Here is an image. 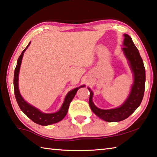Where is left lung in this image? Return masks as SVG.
<instances>
[{"instance_id": "8db88e82", "label": "left lung", "mask_w": 157, "mask_h": 157, "mask_svg": "<svg viewBox=\"0 0 157 157\" xmlns=\"http://www.w3.org/2000/svg\"><path fill=\"white\" fill-rule=\"evenodd\" d=\"M124 46L122 50L129 61L133 73L134 82L130 95L123 105L119 108L111 110L99 109L95 106L92 101L93 92L89 89L90 91L89 103L91 110L101 119L110 122L120 121L128 118L140 105L145 92V69L143 61L132 39L127 34H124Z\"/></svg>"}]
</instances>
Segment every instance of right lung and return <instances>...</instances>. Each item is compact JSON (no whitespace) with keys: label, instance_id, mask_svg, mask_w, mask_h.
Here are the masks:
<instances>
[{"label":"right lung","instance_id":"obj_1","mask_svg":"<svg viewBox=\"0 0 157 157\" xmlns=\"http://www.w3.org/2000/svg\"><path fill=\"white\" fill-rule=\"evenodd\" d=\"M31 44L30 42L29 44L27 45V47L25 48L23 52H21V55L19 56L18 60H17V66L14 70V95H15V98L17 103L20 108L22 112L26 114V115L31 119L33 122L40 124L42 126H47L50 125L52 124H55L62 120L65 116L66 115L67 113H68L70 103H71L72 100L75 96V94L78 91V89L81 87H84V85L79 86V87L74 89L71 91H69L68 94H67L65 100L62 105L60 110L58 112H56L55 113H52V114H45L41 113L40 111L38 109L34 108L33 106L29 105V103H27L26 101L24 100V98H22L20 93L19 91L18 87V78H19V68H20V65L21 63L22 57H23L24 52L26 51V49L28 48L29 44Z\"/></svg>","mask_w":157,"mask_h":157}]
</instances>
